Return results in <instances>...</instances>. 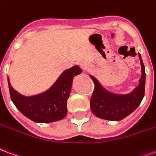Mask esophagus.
I'll list each match as a JSON object with an SVG mask.
<instances>
[{"instance_id": "1", "label": "esophagus", "mask_w": 156, "mask_h": 156, "mask_svg": "<svg viewBox=\"0 0 156 156\" xmlns=\"http://www.w3.org/2000/svg\"><path fill=\"white\" fill-rule=\"evenodd\" d=\"M80 67H81V69H84V70H85V69H86V68H87V66H86V65L85 64H80Z\"/></svg>"}]
</instances>
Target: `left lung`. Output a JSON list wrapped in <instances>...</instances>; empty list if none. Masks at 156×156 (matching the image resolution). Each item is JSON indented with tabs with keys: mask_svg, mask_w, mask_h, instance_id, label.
<instances>
[{
	"mask_svg": "<svg viewBox=\"0 0 156 156\" xmlns=\"http://www.w3.org/2000/svg\"><path fill=\"white\" fill-rule=\"evenodd\" d=\"M141 66V76L139 85L132 91L126 94H116L105 89L95 77L89 75L94 81L95 89L90 98V109L93 114L101 119L120 120L131 114L138 107L145 95V70L140 54H139Z\"/></svg>",
	"mask_w": 156,
	"mask_h": 156,
	"instance_id": "obj_1",
	"label": "left lung"
}]
</instances>
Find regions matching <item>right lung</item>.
<instances>
[{"mask_svg":"<svg viewBox=\"0 0 156 156\" xmlns=\"http://www.w3.org/2000/svg\"><path fill=\"white\" fill-rule=\"evenodd\" d=\"M81 72L78 66H74L64 70L46 90L30 96L15 90L7 78L11 101L21 114L34 122L51 123L62 120L67 114V100L74 77Z\"/></svg>","mask_w":156,"mask_h":156,"instance_id":"1","label":"right lung"}]
</instances>
